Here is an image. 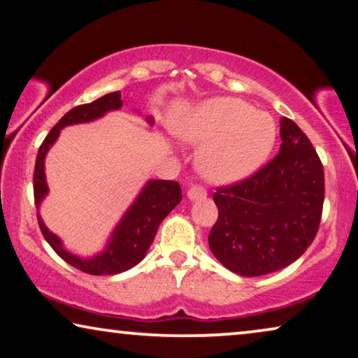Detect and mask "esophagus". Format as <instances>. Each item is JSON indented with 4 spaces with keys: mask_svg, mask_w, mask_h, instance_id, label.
<instances>
[{
    "mask_svg": "<svg viewBox=\"0 0 358 358\" xmlns=\"http://www.w3.org/2000/svg\"><path fill=\"white\" fill-rule=\"evenodd\" d=\"M186 196H188V199L191 201H197V199H204V197L207 196L206 189L201 188V186H191V188L188 189V193H186Z\"/></svg>",
    "mask_w": 358,
    "mask_h": 358,
    "instance_id": "esophagus-1",
    "label": "esophagus"
}]
</instances>
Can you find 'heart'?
Returning <instances> with one entry per match:
<instances>
[{"instance_id":"obj_1","label":"heart","mask_w":358,"mask_h":358,"mask_svg":"<svg viewBox=\"0 0 358 358\" xmlns=\"http://www.w3.org/2000/svg\"><path fill=\"white\" fill-rule=\"evenodd\" d=\"M172 131L186 145H202L197 172L218 186L250 177L268 157L276 138L273 119L238 98L197 104L173 122Z\"/></svg>"}]
</instances>
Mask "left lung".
<instances>
[{
	"instance_id": "8db88e82",
	"label": "left lung",
	"mask_w": 358,
	"mask_h": 358,
	"mask_svg": "<svg viewBox=\"0 0 358 358\" xmlns=\"http://www.w3.org/2000/svg\"><path fill=\"white\" fill-rule=\"evenodd\" d=\"M280 154L241 183L213 194L218 218L209 248L241 276L273 273L297 260L318 231L324 199L323 165L294 122L280 120Z\"/></svg>"
}]
</instances>
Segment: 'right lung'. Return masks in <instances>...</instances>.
<instances>
[{
    "instance_id": "1",
    "label": "right lung",
    "mask_w": 358,
    "mask_h": 358,
    "mask_svg": "<svg viewBox=\"0 0 358 358\" xmlns=\"http://www.w3.org/2000/svg\"><path fill=\"white\" fill-rule=\"evenodd\" d=\"M120 108L122 94L120 92H114L104 94L103 98L96 99L93 103L82 104L71 109L52 127L50 135L45 138V141L38 149V154H36L34 172L36 210H40L41 202L48 196V191H50L45 175L46 154L56 143L62 128L77 124H88V122L98 120L108 112L119 110ZM146 122L149 125H152L154 119L151 115H148ZM180 201L181 188L177 181L149 180L141 188L136 199L133 201V204L122 215L120 222L117 223L114 231L110 233L104 249L92 255V257H80V255L67 250L64 248L61 238L48 230L40 212L36 213V217H38V225L43 236L50 243V246L56 250V254L66 260L69 265L76 266V268L90 275H117L130 270L131 266L138 265L145 259L161 222L180 204Z\"/></svg>"
}]
</instances>
